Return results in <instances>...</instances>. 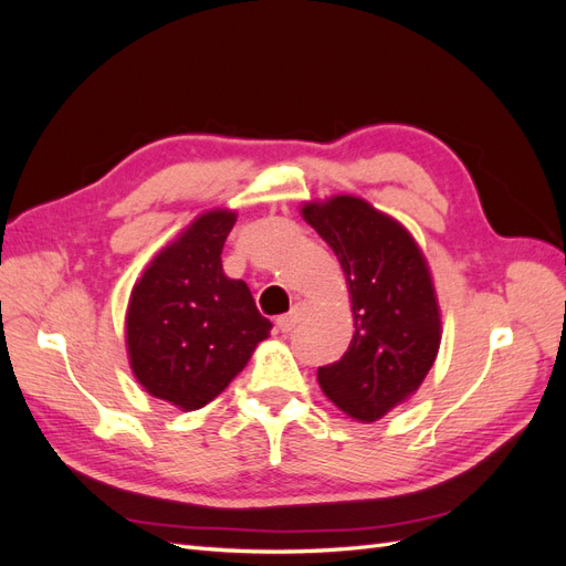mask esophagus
Masks as SVG:
<instances>
[{"label": "esophagus", "instance_id": "obj_1", "mask_svg": "<svg viewBox=\"0 0 566 566\" xmlns=\"http://www.w3.org/2000/svg\"><path fill=\"white\" fill-rule=\"evenodd\" d=\"M310 312H312V306L306 304V302H297L293 310H290V314H283V316H279L276 318V325H279V331L281 333H290L293 328H297V325L310 316Z\"/></svg>", "mask_w": 566, "mask_h": 566}]
</instances>
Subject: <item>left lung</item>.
Returning a JSON list of instances; mask_svg holds the SVG:
<instances>
[{"label":"left lung","instance_id":"obj_1","mask_svg":"<svg viewBox=\"0 0 566 566\" xmlns=\"http://www.w3.org/2000/svg\"><path fill=\"white\" fill-rule=\"evenodd\" d=\"M302 212L337 254L356 328L345 356L318 368V385L347 416L373 422L406 401L437 358L430 269L408 231L361 198L337 196Z\"/></svg>","mask_w":566,"mask_h":566}]
</instances>
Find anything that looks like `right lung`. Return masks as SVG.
<instances>
[{"mask_svg":"<svg viewBox=\"0 0 566 566\" xmlns=\"http://www.w3.org/2000/svg\"><path fill=\"white\" fill-rule=\"evenodd\" d=\"M235 214L198 217L134 285L127 312L129 361L148 394L184 410L217 399L269 337L243 281L221 271Z\"/></svg>","mask_w":566,"mask_h":566,"instance_id":"add662e5","label":"right lung"}]
</instances>
